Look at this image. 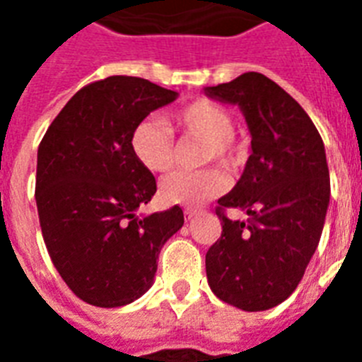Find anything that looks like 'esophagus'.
Returning <instances> with one entry per match:
<instances>
[{"label": "esophagus", "instance_id": "obj_1", "mask_svg": "<svg viewBox=\"0 0 362 362\" xmlns=\"http://www.w3.org/2000/svg\"><path fill=\"white\" fill-rule=\"evenodd\" d=\"M197 214H199L197 209H186V210H184V218H186L187 221L193 220V218H195Z\"/></svg>", "mask_w": 362, "mask_h": 362}]
</instances>
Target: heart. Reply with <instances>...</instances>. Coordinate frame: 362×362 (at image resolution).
<instances>
[{
	"label": "heart",
	"mask_w": 362,
	"mask_h": 362,
	"mask_svg": "<svg viewBox=\"0 0 362 362\" xmlns=\"http://www.w3.org/2000/svg\"><path fill=\"white\" fill-rule=\"evenodd\" d=\"M169 125L184 139H201V161H218L235 169L242 161V146L235 133V118L223 105L212 99H195L173 112ZM161 120H144L131 133V152L150 173H167L176 163V144L173 131ZM227 186L226 176L216 169L176 170L163 178L159 197L167 204L197 206L220 195Z\"/></svg>",
	"instance_id": "heart-1"
}]
</instances>
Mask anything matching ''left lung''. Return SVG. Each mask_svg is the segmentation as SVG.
I'll return each mask as SVG.
<instances>
[{"mask_svg":"<svg viewBox=\"0 0 362 362\" xmlns=\"http://www.w3.org/2000/svg\"><path fill=\"white\" fill-rule=\"evenodd\" d=\"M206 93L237 103L252 133L240 180L218 199L221 237L206 252L209 286L246 312L274 308L297 289L320 244L331 195L325 146L303 107L261 73H244ZM227 208L250 218L229 221Z\"/></svg>","mask_w":362,"mask_h":362,"instance_id":"8db88e82","label":"left lung"}]
</instances>
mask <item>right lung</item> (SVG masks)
Instances as JSON below:
<instances>
[{
	"mask_svg": "<svg viewBox=\"0 0 362 362\" xmlns=\"http://www.w3.org/2000/svg\"><path fill=\"white\" fill-rule=\"evenodd\" d=\"M176 92L116 75L81 88L37 150L42 238L71 291L99 308L133 303L152 286L161 247L182 226L178 204L136 216L156 178L131 152V133Z\"/></svg>",
	"mask_w": 362,
	"mask_h": 362,
	"instance_id": "right-lung-1",
	"label": "right lung"
}]
</instances>
